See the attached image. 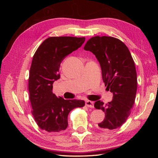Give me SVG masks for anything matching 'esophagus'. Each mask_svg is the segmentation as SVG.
Listing matches in <instances>:
<instances>
[{"label":"esophagus","mask_w":158,"mask_h":158,"mask_svg":"<svg viewBox=\"0 0 158 158\" xmlns=\"http://www.w3.org/2000/svg\"><path fill=\"white\" fill-rule=\"evenodd\" d=\"M85 106H86L88 107L93 108L94 107V102L89 101V100H87V101L85 102Z\"/></svg>","instance_id":"obj_1"}]
</instances>
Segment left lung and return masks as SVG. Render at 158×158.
Listing matches in <instances>:
<instances>
[{
    "label": "left lung",
    "mask_w": 158,
    "mask_h": 158,
    "mask_svg": "<svg viewBox=\"0 0 158 158\" xmlns=\"http://www.w3.org/2000/svg\"><path fill=\"white\" fill-rule=\"evenodd\" d=\"M84 49L96 56L105 86L113 94L111 102L105 104L99 100L94 103L95 109L106 114L98 126L105 131L121 127L131 113L137 90L136 70L131 52L120 40L109 36L92 37Z\"/></svg>",
    "instance_id": "1"
}]
</instances>
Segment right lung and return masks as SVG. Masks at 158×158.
<instances>
[{"instance_id":"add662e5","label":"right lung","mask_w":158,"mask_h":158,"mask_svg":"<svg viewBox=\"0 0 158 158\" xmlns=\"http://www.w3.org/2000/svg\"><path fill=\"white\" fill-rule=\"evenodd\" d=\"M85 37H50L38 47L33 56L28 79L31 113L41 130L49 132L64 131L68 114L83 107V100H66L52 93V84L60 78L59 68L66 55L78 49Z\"/></svg>"}]
</instances>
